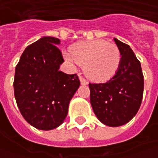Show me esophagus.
I'll return each instance as SVG.
<instances>
[{
    "label": "esophagus",
    "instance_id": "1",
    "mask_svg": "<svg viewBox=\"0 0 158 158\" xmlns=\"http://www.w3.org/2000/svg\"><path fill=\"white\" fill-rule=\"evenodd\" d=\"M79 78H80V82H81V84H82V85H86V84H88V81H87L85 78H83L82 76H80Z\"/></svg>",
    "mask_w": 158,
    "mask_h": 158
}]
</instances>
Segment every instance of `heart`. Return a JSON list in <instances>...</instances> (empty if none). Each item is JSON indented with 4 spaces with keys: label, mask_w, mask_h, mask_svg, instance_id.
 Masks as SVG:
<instances>
[{
    "label": "heart",
    "mask_w": 158,
    "mask_h": 158,
    "mask_svg": "<svg viewBox=\"0 0 158 158\" xmlns=\"http://www.w3.org/2000/svg\"><path fill=\"white\" fill-rule=\"evenodd\" d=\"M64 57L71 63L84 66L85 74L91 80L105 82L118 71L121 56L116 45L93 40L74 45L70 52H64Z\"/></svg>",
    "instance_id": "heart-1"
}]
</instances>
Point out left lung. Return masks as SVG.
Listing matches in <instances>:
<instances>
[{
  "label": "left lung",
  "instance_id": "left-lung-1",
  "mask_svg": "<svg viewBox=\"0 0 158 158\" xmlns=\"http://www.w3.org/2000/svg\"><path fill=\"white\" fill-rule=\"evenodd\" d=\"M120 52L118 71L105 83H89L90 104L97 118L109 127L127 124L135 116L143 96L144 79L140 61L130 46L117 39Z\"/></svg>",
  "mask_w": 158,
  "mask_h": 158
}]
</instances>
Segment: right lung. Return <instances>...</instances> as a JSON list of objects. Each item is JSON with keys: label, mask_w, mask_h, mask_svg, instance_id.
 Segmentation results:
<instances>
[{"label": "right lung", "mask_w": 158, "mask_h": 158, "mask_svg": "<svg viewBox=\"0 0 158 158\" xmlns=\"http://www.w3.org/2000/svg\"><path fill=\"white\" fill-rule=\"evenodd\" d=\"M60 40L43 37L25 48L15 67L14 93L24 119L40 130L62 124L70 100L80 86L76 74L60 71L64 62Z\"/></svg>", "instance_id": "1"}]
</instances>
